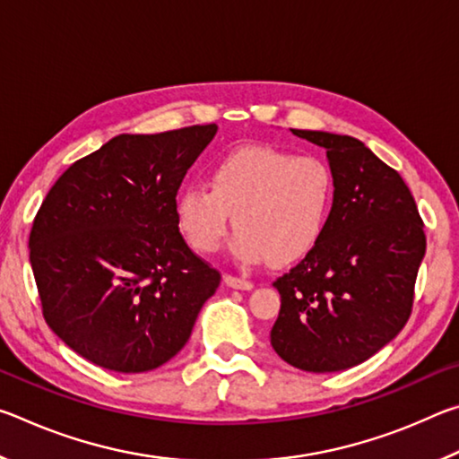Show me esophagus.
Returning a JSON list of instances; mask_svg holds the SVG:
<instances>
[{"label": "esophagus", "mask_w": 459, "mask_h": 459, "mask_svg": "<svg viewBox=\"0 0 459 459\" xmlns=\"http://www.w3.org/2000/svg\"><path fill=\"white\" fill-rule=\"evenodd\" d=\"M224 283H227L229 287H232V290H243V291L253 290V283L251 281H247V279H240V277H235V275L224 277Z\"/></svg>", "instance_id": "obj_1"}]
</instances>
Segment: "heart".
Wrapping results in <instances>:
<instances>
[{"label":"heart","mask_w":459,"mask_h":459,"mask_svg":"<svg viewBox=\"0 0 459 459\" xmlns=\"http://www.w3.org/2000/svg\"><path fill=\"white\" fill-rule=\"evenodd\" d=\"M336 182L317 155H298L269 145L240 147L176 196V221L200 253L221 247L235 214L232 253L240 263L283 267L304 259L328 227Z\"/></svg>","instance_id":"heart-1"}]
</instances>
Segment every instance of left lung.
I'll use <instances>...</instances> for the list:
<instances>
[{
  "mask_svg": "<svg viewBox=\"0 0 459 459\" xmlns=\"http://www.w3.org/2000/svg\"><path fill=\"white\" fill-rule=\"evenodd\" d=\"M291 131L324 147L336 196L320 243L273 283L281 309L271 346L295 368L338 372L368 360L407 324L423 221L397 169L359 139Z\"/></svg>",
  "mask_w": 459,
  "mask_h": 459,
  "instance_id": "8db88e82",
  "label": "left lung"
}]
</instances>
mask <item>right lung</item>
Returning a JSON list of instances; mask_svg holds the SVG:
<instances>
[{
    "instance_id": "1",
    "label": "right lung",
    "mask_w": 459,
    "mask_h": 459,
    "mask_svg": "<svg viewBox=\"0 0 459 459\" xmlns=\"http://www.w3.org/2000/svg\"><path fill=\"white\" fill-rule=\"evenodd\" d=\"M216 129L117 135L46 194L30 232L44 320L97 367L129 375L174 359L219 287L176 221L180 184Z\"/></svg>"
}]
</instances>
